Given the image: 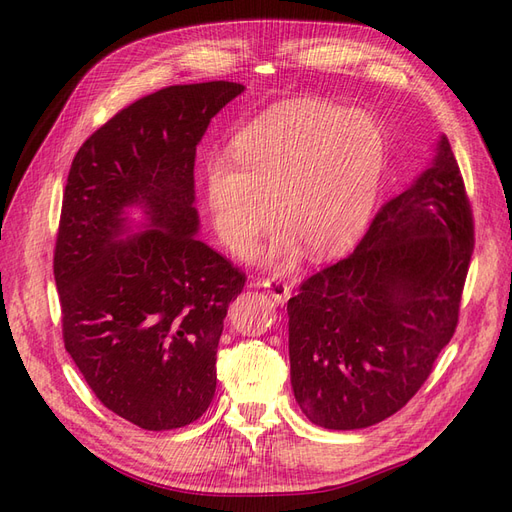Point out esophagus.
<instances>
[{"instance_id":"obj_1","label":"esophagus","mask_w":512,"mask_h":512,"mask_svg":"<svg viewBox=\"0 0 512 512\" xmlns=\"http://www.w3.org/2000/svg\"><path fill=\"white\" fill-rule=\"evenodd\" d=\"M259 287L266 289L270 293V298L276 302V304H285L289 298H291V285L285 283V280L280 278H268L263 280V283H259Z\"/></svg>"}]
</instances>
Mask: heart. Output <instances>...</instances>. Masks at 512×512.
<instances>
[{
  "instance_id": "heart-1",
  "label": "heart",
  "mask_w": 512,
  "mask_h": 512,
  "mask_svg": "<svg viewBox=\"0 0 512 512\" xmlns=\"http://www.w3.org/2000/svg\"><path fill=\"white\" fill-rule=\"evenodd\" d=\"M232 159L208 163V202L223 242L246 253L278 217L287 227L272 259L306 244L342 255L372 223L389 166V142L372 114L315 100L268 108L234 140Z\"/></svg>"
}]
</instances>
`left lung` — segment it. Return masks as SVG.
Wrapping results in <instances>:
<instances>
[{"label":"left lung","mask_w":512,"mask_h":512,"mask_svg":"<svg viewBox=\"0 0 512 512\" xmlns=\"http://www.w3.org/2000/svg\"><path fill=\"white\" fill-rule=\"evenodd\" d=\"M472 251L464 178L440 136L353 255L287 304L291 387L312 423L361 430L406 406L455 334Z\"/></svg>","instance_id":"1"}]
</instances>
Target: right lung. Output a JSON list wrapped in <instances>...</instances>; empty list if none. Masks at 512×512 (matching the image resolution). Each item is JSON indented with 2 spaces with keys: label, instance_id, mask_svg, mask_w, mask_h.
I'll use <instances>...</instances> for the list:
<instances>
[{
  "label": "right lung",
  "instance_id": "obj_1",
  "mask_svg": "<svg viewBox=\"0 0 512 512\" xmlns=\"http://www.w3.org/2000/svg\"><path fill=\"white\" fill-rule=\"evenodd\" d=\"M240 82L142 97L78 148L63 193L55 283L65 351L108 410L142 430L200 419L244 274L197 240L195 146ZM138 209L141 219H130Z\"/></svg>",
  "mask_w": 512,
  "mask_h": 512
}]
</instances>
